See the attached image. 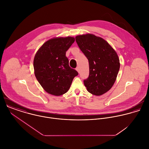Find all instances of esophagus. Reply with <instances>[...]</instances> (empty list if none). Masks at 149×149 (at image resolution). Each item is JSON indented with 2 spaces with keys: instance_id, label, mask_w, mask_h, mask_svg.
Listing matches in <instances>:
<instances>
[{
  "instance_id": "1",
  "label": "esophagus",
  "mask_w": 149,
  "mask_h": 149,
  "mask_svg": "<svg viewBox=\"0 0 149 149\" xmlns=\"http://www.w3.org/2000/svg\"><path fill=\"white\" fill-rule=\"evenodd\" d=\"M76 70L79 73V72H80V69H79V66H78V67H77V68H76Z\"/></svg>"
}]
</instances>
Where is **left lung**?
<instances>
[{"instance_id": "obj_1", "label": "left lung", "mask_w": 149, "mask_h": 149, "mask_svg": "<svg viewBox=\"0 0 149 149\" xmlns=\"http://www.w3.org/2000/svg\"><path fill=\"white\" fill-rule=\"evenodd\" d=\"M76 41L89 61V77L84 80L87 91L96 96L106 93L115 83L120 68L116 52L106 40L93 34L77 36Z\"/></svg>"}]
</instances>
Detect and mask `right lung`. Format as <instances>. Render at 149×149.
I'll return each mask as SVG.
<instances>
[{
  "instance_id": "right-lung-1",
  "label": "right lung",
  "mask_w": 149,
  "mask_h": 149,
  "mask_svg": "<svg viewBox=\"0 0 149 149\" xmlns=\"http://www.w3.org/2000/svg\"><path fill=\"white\" fill-rule=\"evenodd\" d=\"M74 37H57L44 43L34 58V74L44 90L49 94L60 96L68 92L78 72L69 65L66 52Z\"/></svg>"
}]
</instances>
